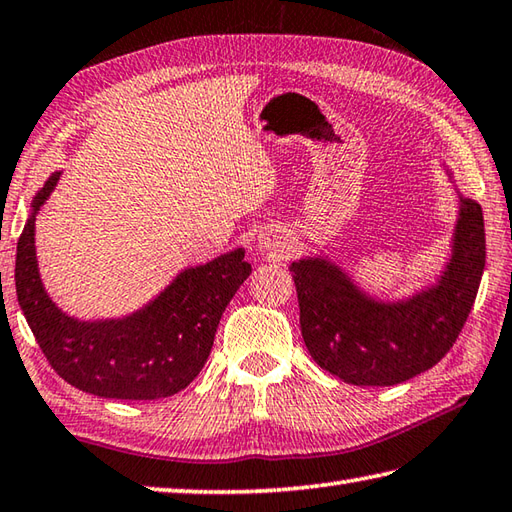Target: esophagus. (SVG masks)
I'll return each instance as SVG.
<instances>
[{"instance_id":"34e87169","label":"esophagus","mask_w":512,"mask_h":512,"mask_svg":"<svg viewBox=\"0 0 512 512\" xmlns=\"http://www.w3.org/2000/svg\"><path fill=\"white\" fill-rule=\"evenodd\" d=\"M260 249L272 256H278L285 249V236L278 229H269L260 236Z\"/></svg>"}]
</instances>
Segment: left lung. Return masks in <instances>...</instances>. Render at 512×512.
<instances>
[{
    "instance_id": "left-lung-1",
    "label": "left lung",
    "mask_w": 512,
    "mask_h": 512,
    "mask_svg": "<svg viewBox=\"0 0 512 512\" xmlns=\"http://www.w3.org/2000/svg\"><path fill=\"white\" fill-rule=\"evenodd\" d=\"M486 265L484 214L461 198L446 274L406 303L370 301L327 260L292 263L301 332L312 359L354 385H397L437 365L455 345Z\"/></svg>"
}]
</instances>
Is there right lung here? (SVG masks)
<instances>
[{"label": "right lung", "instance_id": "obj_1", "mask_svg": "<svg viewBox=\"0 0 512 512\" xmlns=\"http://www.w3.org/2000/svg\"><path fill=\"white\" fill-rule=\"evenodd\" d=\"M60 173L37 191L40 209ZM35 216L17 240L15 289L51 368L77 390L104 399L151 401L185 390L214 345L216 327L236 289L252 274L245 252L182 272L156 301L124 321L80 323L46 296L35 260Z\"/></svg>", "mask_w": 512, "mask_h": 512}]
</instances>
